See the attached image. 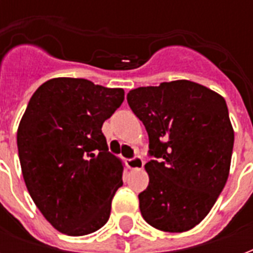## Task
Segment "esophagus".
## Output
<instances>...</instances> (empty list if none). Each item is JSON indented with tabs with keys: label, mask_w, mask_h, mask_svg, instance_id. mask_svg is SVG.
<instances>
[{
	"label": "esophagus",
	"mask_w": 253,
	"mask_h": 253,
	"mask_svg": "<svg viewBox=\"0 0 253 253\" xmlns=\"http://www.w3.org/2000/svg\"><path fill=\"white\" fill-rule=\"evenodd\" d=\"M144 166V162L140 156H134L127 160V167L130 169H142Z\"/></svg>",
	"instance_id": "34e87169"
}]
</instances>
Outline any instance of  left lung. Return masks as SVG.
I'll return each instance as SVG.
<instances>
[{"label": "left lung", "instance_id": "left-lung-1", "mask_svg": "<svg viewBox=\"0 0 253 253\" xmlns=\"http://www.w3.org/2000/svg\"><path fill=\"white\" fill-rule=\"evenodd\" d=\"M127 102L150 139V182L139 194L143 218L162 231H188L227 181L234 130L226 101L204 85L177 80L132 89Z\"/></svg>", "mask_w": 253, "mask_h": 253}]
</instances>
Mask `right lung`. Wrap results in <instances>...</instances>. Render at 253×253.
Listing matches in <instances>:
<instances>
[{
    "label": "right lung",
    "mask_w": 253,
    "mask_h": 253,
    "mask_svg": "<svg viewBox=\"0 0 253 253\" xmlns=\"http://www.w3.org/2000/svg\"><path fill=\"white\" fill-rule=\"evenodd\" d=\"M123 99L121 87L71 77L45 81L30 98L17 132L22 174L57 231L87 235L109 220L123 167L109 152L102 125Z\"/></svg>",
    "instance_id": "obj_1"
}]
</instances>
